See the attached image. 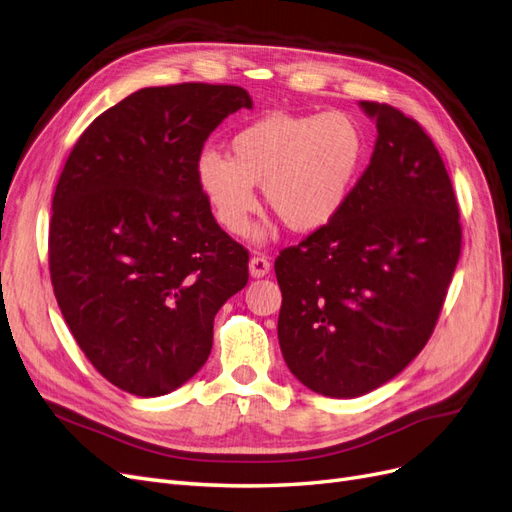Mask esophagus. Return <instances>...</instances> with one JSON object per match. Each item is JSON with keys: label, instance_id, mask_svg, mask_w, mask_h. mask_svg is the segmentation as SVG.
Listing matches in <instances>:
<instances>
[{"label": "esophagus", "instance_id": "obj_1", "mask_svg": "<svg viewBox=\"0 0 512 512\" xmlns=\"http://www.w3.org/2000/svg\"><path fill=\"white\" fill-rule=\"evenodd\" d=\"M249 268H251V276L261 278V276H266L270 272V261L266 257H253L251 263H249Z\"/></svg>", "mask_w": 512, "mask_h": 512}]
</instances>
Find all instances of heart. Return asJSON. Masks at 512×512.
Listing matches in <instances>:
<instances>
[{"mask_svg":"<svg viewBox=\"0 0 512 512\" xmlns=\"http://www.w3.org/2000/svg\"><path fill=\"white\" fill-rule=\"evenodd\" d=\"M229 155L204 151L197 183L234 236L251 229L263 185L268 206L291 232L315 234L338 219L364 170V131L342 112L270 114L229 140Z\"/></svg>","mask_w":512,"mask_h":512,"instance_id":"b5f03b06","label":"heart"}]
</instances>
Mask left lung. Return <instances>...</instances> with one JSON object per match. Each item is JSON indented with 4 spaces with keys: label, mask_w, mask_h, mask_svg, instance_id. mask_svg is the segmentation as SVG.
Here are the masks:
<instances>
[{
    "label": "left lung",
    "mask_w": 512,
    "mask_h": 512,
    "mask_svg": "<svg viewBox=\"0 0 512 512\" xmlns=\"http://www.w3.org/2000/svg\"><path fill=\"white\" fill-rule=\"evenodd\" d=\"M370 166L334 223L274 261L278 342L289 370L329 398L364 395L430 340L461 253L459 206L425 129L389 104Z\"/></svg>",
    "instance_id": "1"
}]
</instances>
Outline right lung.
Returning <instances> with one entry per match:
<instances>
[{
    "label": "right lung",
    "mask_w": 512,
    "mask_h": 512,
    "mask_svg": "<svg viewBox=\"0 0 512 512\" xmlns=\"http://www.w3.org/2000/svg\"><path fill=\"white\" fill-rule=\"evenodd\" d=\"M236 85L148 87L78 138L53 195L48 270L61 315L106 381L155 398L212 349L219 308L249 280V251L214 221L197 159Z\"/></svg>",
    "instance_id": "obj_1"
}]
</instances>
